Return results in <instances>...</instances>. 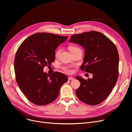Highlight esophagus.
Masks as SVG:
<instances>
[{"label":"esophagus","instance_id":"34e87169","mask_svg":"<svg viewBox=\"0 0 132 132\" xmlns=\"http://www.w3.org/2000/svg\"><path fill=\"white\" fill-rule=\"evenodd\" d=\"M74 79V78L73 77H69L68 78L69 80H73Z\"/></svg>","mask_w":132,"mask_h":132}]
</instances>
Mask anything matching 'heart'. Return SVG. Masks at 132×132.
<instances>
[{"mask_svg": "<svg viewBox=\"0 0 132 132\" xmlns=\"http://www.w3.org/2000/svg\"><path fill=\"white\" fill-rule=\"evenodd\" d=\"M78 48H79L77 46H76L75 45H71L69 46V50H70V51L71 52H72L74 50L78 49ZM59 52H60V49H58L56 51H55V57H57L58 56ZM64 70L66 72H67L68 73H71L73 72V70H72V69L68 67H65L64 68Z\"/></svg>", "mask_w": 132, "mask_h": 132, "instance_id": "heart-1", "label": "heart"}]
</instances>
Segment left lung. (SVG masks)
Here are the masks:
<instances>
[{"label": "left lung", "mask_w": 132, "mask_h": 132, "mask_svg": "<svg viewBox=\"0 0 132 132\" xmlns=\"http://www.w3.org/2000/svg\"><path fill=\"white\" fill-rule=\"evenodd\" d=\"M85 48L81 70L92 73V79L76 77L80 86L76 90L78 98L90 105L104 101L118 78L119 54L114 44L104 35L91 31L73 35L69 40Z\"/></svg>", "instance_id": "1"}]
</instances>
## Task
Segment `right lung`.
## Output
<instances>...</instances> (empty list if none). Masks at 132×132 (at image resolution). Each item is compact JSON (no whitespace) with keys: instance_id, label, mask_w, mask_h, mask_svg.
Here are the masks:
<instances>
[{"instance_id":"1","label":"right lung","mask_w":132,"mask_h":132,"mask_svg":"<svg viewBox=\"0 0 132 132\" xmlns=\"http://www.w3.org/2000/svg\"><path fill=\"white\" fill-rule=\"evenodd\" d=\"M68 36L47 32L32 35L21 43L14 59L17 84L29 101L37 105L48 104L57 98L66 76L55 72L51 75L43 72L45 66L54 61L55 50Z\"/></svg>"}]
</instances>
